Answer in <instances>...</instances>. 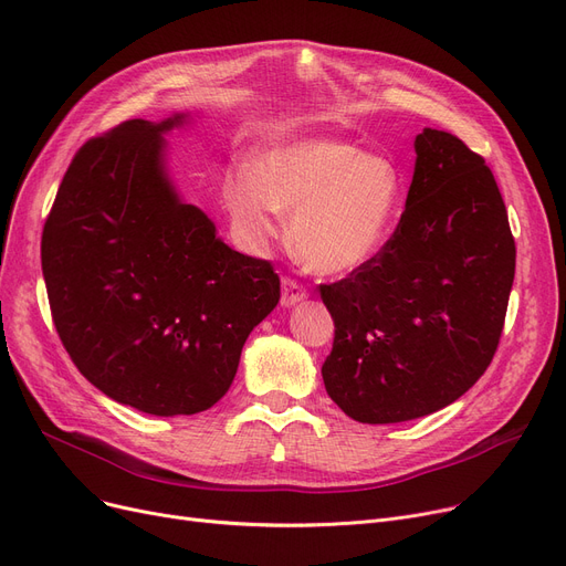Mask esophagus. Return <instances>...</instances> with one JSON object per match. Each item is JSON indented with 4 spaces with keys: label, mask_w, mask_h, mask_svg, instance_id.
I'll list each match as a JSON object with an SVG mask.
<instances>
[{
    "label": "esophagus",
    "mask_w": 566,
    "mask_h": 566,
    "mask_svg": "<svg viewBox=\"0 0 566 566\" xmlns=\"http://www.w3.org/2000/svg\"><path fill=\"white\" fill-rule=\"evenodd\" d=\"M307 298V291L291 277L282 280V307H295Z\"/></svg>",
    "instance_id": "obj_1"
}]
</instances>
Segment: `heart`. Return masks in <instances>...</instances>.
Here are the masks:
<instances>
[{"mask_svg": "<svg viewBox=\"0 0 566 566\" xmlns=\"http://www.w3.org/2000/svg\"><path fill=\"white\" fill-rule=\"evenodd\" d=\"M227 208L261 248L284 231L298 256L321 275H346L371 261L399 218L403 178L388 158L339 139H293L271 146L229 174Z\"/></svg>", "mask_w": 566, "mask_h": 566, "instance_id": "obj_1", "label": "heart"}]
</instances>
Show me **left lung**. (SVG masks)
Returning a JSON list of instances; mask_svg holds the SVG:
<instances>
[{
  "instance_id": "8db88e82",
  "label": "left lung",
  "mask_w": 566,
  "mask_h": 566,
  "mask_svg": "<svg viewBox=\"0 0 566 566\" xmlns=\"http://www.w3.org/2000/svg\"><path fill=\"white\" fill-rule=\"evenodd\" d=\"M415 154L390 241L321 286L335 321L325 390L363 424L418 420L465 395L493 360L514 284V235L484 158L433 128Z\"/></svg>"
}]
</instances>
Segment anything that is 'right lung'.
<instances>
[{"label": "right lung", "mask_w": 566, "mask_h": 566, "mask_svg": "<svg viewBox=\"0 0 566 566\" xmlns=\"http://www.w3.org/2000/svg\"><path fill=\"white\" fill-rule=\"evenodd\" d=\"M190 118H133L86 142L41 241L71 360L109 399L158 418L218 403L245 339L280 303L271 263L231 250L171 181L165 135Z\"/></svg>", "instance_id": "1"}]
</instances>
